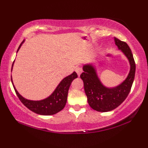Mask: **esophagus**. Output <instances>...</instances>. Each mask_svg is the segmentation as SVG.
Segmentation results:
<instances>
[{
    "label": "esophagus",
    "instance_id": "34e87169",
    "mask_svg": "<svg viewBox=\"0 0 148 148\" xmlns=\"http://www.w3.org/2000/svg\"><path fill=\"white\" fill-rule=\"evenodd\" d=\"M75 71L76 72V73H77L78 75L80 76V74H81V73H82V72H83V69H82V67H81L78 66V67H76Z\"/></svg>",
    "mask_w": 148,
    "mask_h": 148
}]
</instances>
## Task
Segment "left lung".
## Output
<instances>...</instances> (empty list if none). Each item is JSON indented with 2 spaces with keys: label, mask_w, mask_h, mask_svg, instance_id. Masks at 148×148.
<instances>
[{
  "label": "left lung",
  "mask_w": 148,
  "mask_h": 148,
  "mask_svg": "<svg viewBox=\"0 0 148 148\" xmlns=\"http://www.w3.org/2000/svg\"><path fill=\"white\" fill-rule=\"evenodd\" d=\"M115 44L129 60L130 71L127 77L121 84L113 88L105 87L92 65H85L80 76L84 83V90L88 101L92 109L98 112H109L114 110L125 101L129 94L134 79L136 64L129 46L125 42L114 38Z\"/></svg>",
  "instance_id": "obj_1"
}]
</instances>
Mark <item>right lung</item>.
<instances>
[{
    "mask_svg": "<svg viewBox=\"0 0 148 148\" xmlns=\"http://www.w3.org/2000/svg\"><path fill=\"white\" fill-rule=\"evenodd\" d=\"M23 42L18 47L17 51L19 50ZM12 67H13V64H12ZM77 77V74L75 72H74L69 76L64 78L57 86L54 92L47 99L41 101L27 100V99L23 98L18 92L14 85V88L16 94H17L18 97L23 103V104L31 111L40 115H52L61 111L65 108L67 102V94H68L69 87H70L73 80ZM11 80L12 81V78ZM12 84H13V82H12Z\"/></svg>",
    "mask_w": 148,
    "mask_h": 148,
    "instance_id": "right-lung-1",
    "label": "right lung"
}]
</instances>
